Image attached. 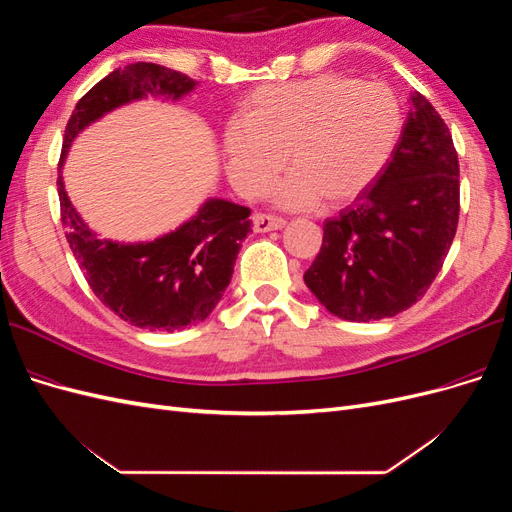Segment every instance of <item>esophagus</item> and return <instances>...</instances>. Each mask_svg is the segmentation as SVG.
Segmentation results:
<instances>
[{
	"instance_id": "esophagus-1",
	"label": "esophagus",
	"mask_w": 512,
	"mask_h": 512,
	"mask_svg": "<svg viewBox=\"0 0 512 512\" xmlns=\"http://www.w3.org/2000/svg\"><path fill=\"white\" fill-rule=\"evenodd\" d=\"M254 230L256 232H269V230H282L286 226L284 218H277V215L269 213H254Z\"/></svg>"
}]
</instances>
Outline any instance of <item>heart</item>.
<instances>
[{
	"mask_svg": "<svg viewBox=\"0 0 512 512\" xmlns=\"http://www.w3.org/2000/svg\"><path fill=\"white\" fill-rule=\"evenodd\" d=\"M404 113L382 83L342 74L267 85L243 104L224 130L228 177L237 192L258 198L288 164L273 200L286 209L342 205L363 194L391 162Z\"/></svg>",
	"mask_w": 512,
	"mask_h": 512,
	"instance_id": "heart-1",
	"label": "heart"
}]
</instances>
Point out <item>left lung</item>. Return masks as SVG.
Returning <instances> with one entry per match:
<instances>
[{"label":"left lung","instance_id":"1","mask_svg":"<svg viewBox=\"0 0 512 512\" xmlns=\"http://www.w3.org/2000/svg\"><path fill=\"white\" fill-rule=\"evenodd\" d=\"M391 162L339 218L303 275L337 318L369 322L423 297L451 250L459 220V160L444 119L414 91Z\"/></svg>","mask_w":512,"mask_h":512}]
</instances>
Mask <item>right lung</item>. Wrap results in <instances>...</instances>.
<instances>
[{
    "instance_id": "add662e5",
    "label": "right lung",
    "mask_w": 512,
    "mask_h": 512,
    "mask_svg": "<svg viewBox=\"0 0 512 512\" xmlns=\"http://www.w3.org/2000/svg\"><path fill=\"white\" fill-rule=\"evenodd\" d=\"M198 83L147 61L117 68L91 87L72 111L61 145L57 192L70 250L96 297L138 329L168 331L203 322L230 284L241 243L250 235V209L209 198L188 222L145 243L102 239L72 207L64 168L72 141L115 108L147 96L179 100Z\"/></svg>"
}]
</instances>
